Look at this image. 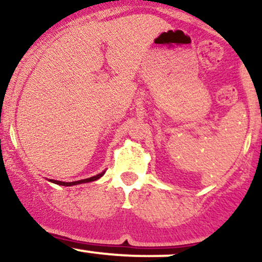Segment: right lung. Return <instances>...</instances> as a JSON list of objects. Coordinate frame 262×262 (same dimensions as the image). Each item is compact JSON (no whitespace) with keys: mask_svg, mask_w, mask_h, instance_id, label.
<instances>
[{"mask_svg":"<svg viewBox=\"0 0 262 262\" xmlns=\"http://www.w3.org/2000/svg\"><path fill=\"white\" fill-rule=\"evenodd\" d=\"M105 172L102 173H99V174L94 176V177H90V178H86V179H80V181H76V182H60V181H54V179H51V182L55 184H59V186H75V184H80V183H86V182H93V181H96V179H99L100 177H102L104 176Z\"/></svg>","mask_w":262,"mask_h":262,"instance_id":"add662e5","label":"right lung"}]
</instances>
